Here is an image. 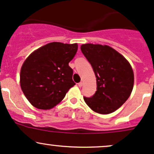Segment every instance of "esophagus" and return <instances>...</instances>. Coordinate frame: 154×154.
<instances>
[{
    "label": "esophagus",
    "instance_id": "34e87169",
    "mask_svg": "<svg viewBox=\"0 0 154 154\" xmlns=\"http://www.w3.org/2000/svg\"><path fill=\"white\" fill-rule=\"evenodd\" d=\"M78 85H79V87H82V86H83V83H82V82H80V83H79V84H78Z\"/></svg>",
    "mask_w": 154,
    "mask_h": 154
}]
</instances>
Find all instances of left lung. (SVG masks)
Returning <instances> with one entry per match:
<instances>
[{
  "instance_id": "obj_1",
  "label": "left lung",
  "mask_w": 154,
  "mask_h": 154,
  "mask_svg": "<svg viewBox=\"0 0 154 154\" xmlns=\"http://www.w3.org/2000/svg\"><path fill=\"white\" fill-rule=\"evenodd\" d=\"M81 50L92 65L97 91L91 97H84L89 107L98 114L108 115L118 109L130 96L134 75L128 61L109 45L83 44Z\"/></svg>"
}]
</instances>
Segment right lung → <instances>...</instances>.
<instances>
[{"label":"right lung","instance_id":"add662e5","mask_svg":"<svg viewBox=\"0 0 154 154\" xmlns=\"http://www.w3.org/2000/svg\"><path fill=\"white\" fill-rule=\"evenodd\" d=\"M78 50V44L50 42L33 51L23 64L20 83L32 106L51 109L63 100L75 85L69 62Z\"/></svg>","mask_w":154,"mask_h":154}]
</instances>
